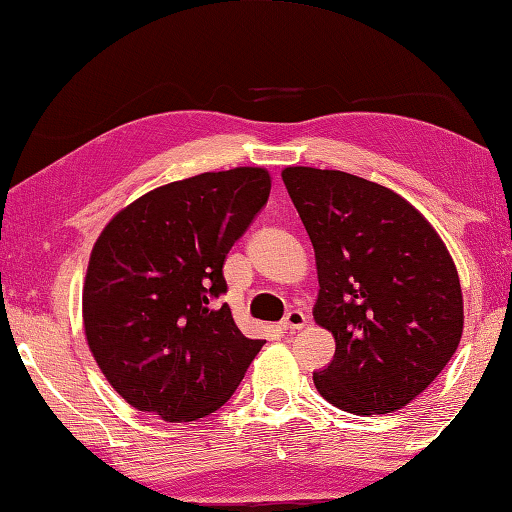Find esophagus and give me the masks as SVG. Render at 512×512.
I'll return each instance as SVG.
<instances>
[{
	"instance_id": "esophagus-1",
	"label": "esophagus",
	"mask_w": 512,
	"mask_h": 512,
	"mask_svg": "<svg viewBox=\"0 0 512 512\" xmlns=\"http://www.w3.org/2000/svg\"><path fill=\"white\" fill-rule=\"evenodd\" d=\"M308 324V317H306V313L304 310H288L286 313V317L282 319V328L284 330H299V328H304Z\"/></svg>"
}]
</instances>
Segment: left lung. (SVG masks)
<instances>
[{
  "label": "left lung",
  "instance_id": "1",
  "mask_svg": "<svg viewBox=\"0 0 512 512\" xmlns=\"http://www.w3.org/2000/svg\"><path fill=\"white\" fill-rule=\"evenodd\" d=\"M282 179L315 248V322L335 337L333 362L313 373L319 395L348 413H393L435 382L462 339L453 259L386 186L308 166Z\"/></svg>",
  "mask_w": 512,
  "mask_h": 512
}]
</instances>
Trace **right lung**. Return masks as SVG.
Returning a JSON list of instances; mask_svg holds the SVG:
<instances>
[{
	"mask_svg": "<svg viewBox=\"0 0 512 512\" xmlns=\"http://www.w3.org/2000/svg\"><path fill=\"white\" fill-rule=\"evenodd\" d=\"M264 168L202 173L139 197L90 253L84 330L97 366L130 406L166 422L222 408L264 339L228 304V250L268 202Z\"/></svg>",
	"mask_w": 512,
	"mask_h": 512,
	"instance_id": "add662e5",
	"label": "right lung"
}]
</instances>
